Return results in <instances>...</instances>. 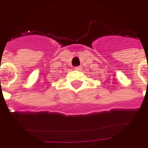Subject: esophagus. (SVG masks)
<instances>
[{
	"instance_id": "esophagus-1",
	"label": "esophagus",
	"mask_w": 148,
	"mask_h": 148,
	"mask_svg": "<svg viewBox=\"0 0 148 148\" xmlns=\"http://www.w3.org/2000/svg\"><path fill=\"white\" fill-rule=\"evenodd\" d=\"M74 70L75 71H81L82 70V66H76V67H74Z\"/></svg>"
}]
</instances>
